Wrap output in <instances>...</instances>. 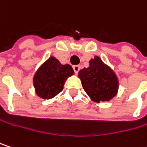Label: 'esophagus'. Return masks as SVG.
<instances>
[{
  "mask_svg": "<svg viewBox=\"0 0 147 147\" xmlns=\"http://www.w3.org/2000/svg\"><path fill=\"white\" fill-rule=\"evenodd\" d=\"M73 70H74V72H75L76 74H77L78 73V71H80V66H79V65H74Z\"/></svg>",
  "mask_w": 147,
  "mask_h": 147,
  "instance_id": "1",
  "label": "esophagus"
}]
</instances>
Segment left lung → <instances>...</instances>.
<instances>
[{"label": "left lung", "mask_w": 147, "mask_h": 147, "mask_svg": "<svg viewBox=\"0 0 147 147\" xmlns=\"http://www.w3.org/2000/svg\"><path fill=\"white\" fill-rule=\"evenodd\" d=\"M88 68L78 72L87 95L95 102L109 101L116 95L119 82L113 71L96 56L89 61Z\"/></svg>", "instance_id": "left-lung-1"}]
</instances>
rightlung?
<instances>
[{"label":"right lung","mask_w":147,"mask_h":147,"mask_svg":"<svg viewBox=\"0 0 147 147\" xmlns=\"http://www.w3.org/2000/svg\"><path fill=\"white\" fill-rule=\"evenodd\" d=\"M73 74V69L70 65H61L57 59L50 57L34 75L36 93L44 99L55 97L63 90L66 79Z\"/></svg>","instance_id":"obj_1"}]
</instances>
